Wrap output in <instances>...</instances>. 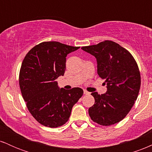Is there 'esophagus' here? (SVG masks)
Returning a JSON list of instances; mask_svg holds the SVG:
<instances>
[{
	"label": "esophagus",
	"mask_w": 152,
	"mask_h": 152,
	"mask_svg": "<svg viewBox=\"0 0 152 152\" xmlns=\"http://www.w3.org/2000/svg\"><path fill=\"white\" fill-rule=\"evenodd\" d=\"M83 94H84L85 95H88V94H89L90 93L88 91H87L86 90H83Z\"/></svg>",
	"instance_id": "34e87169"
}]
</instances>
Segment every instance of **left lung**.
Segmentation results:
<instances>
[{"mask_svg": "<svg viewBox=\"0 0 152 152\" xmlns=\"http://www.w3.org/2000/svg\"><path fill=\"white\" fill-rule=\"evenodd\" d=\"M81 49L96 58L97 73L106 80L107 88L102 95L91 93L95 104L88 109L91 118L102 126L121 121L132 109L140 89V72L135 59L126 49L109 40Z\"/></svg>", "mask_w": 152, "mask_h": 152, "instance_id": "obj_1", "label": "left lung"}]
</instances>
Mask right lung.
Masks as SVG:
<instances>
[{"label": "right lung", "mask_w": 152, "mask_h": 152, "mask_svg": "<svg viewBox=\"0 0 152 152\" xmlns=\"http://www.w3.org/2000/svg\"><path fill=\"white\" fill-rule=\"evenodd\" d=\"M80 47L56 41L36 45L26 54L19 74V85L28 109L45 126L56 128L68 121L73 106L83 96L81 88H59L56 81L64 76L66 56Z\"/></svg>", "instance_id": "obj_1"}]
</instances>
